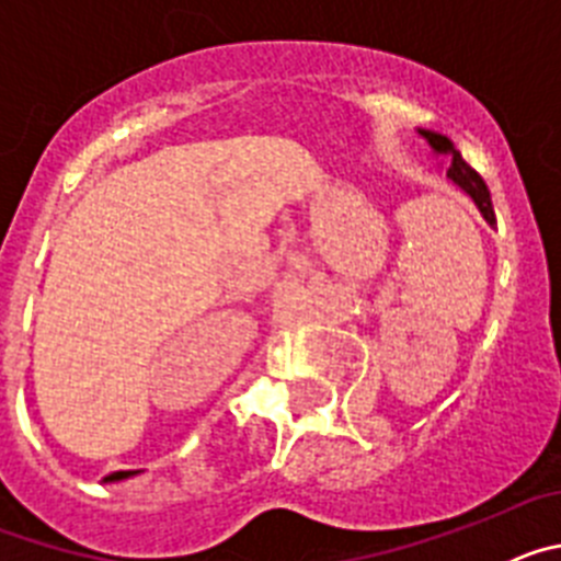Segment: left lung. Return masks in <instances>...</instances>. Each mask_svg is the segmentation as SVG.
Segmentation results:
<instances>
[{
	"mask_svg": "<svg viewBox=\"0 0 561 561\" xmlns=\"http://www.w3.org/2000/svg\"><path fill=\"white\" fill-rule=\"evenodd\" d=\"M421 134L427 137L430 146H433L435 151L453 153V162H449V168H447V176L460 187V191H466L469 196H472V202L478 205V210L483 213V219L489 221V225L492 227L497 225V216H494V207H492V193H489V187H485L483 176H480V173L463 160V157H460V151H455L453 142H449L447 137H440V134H433V131H421Z\"/></svg>",
	"mask_w": 561,
	"mask_h": 561,
	"instance_id": "obj_1",
	"label": "left lung"
}]
</instances>
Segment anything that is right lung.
Segmentation results:
<instances>
[{"label": "right lung", "instance_id": "obj_1", "mask_svg": "<svg viewBox=\"0 0 561 561\" xmlns=\"http://www.w3.org/2000/svg\"><path fill=\"white\" fill-rule=\"evenodd\" d=\"M128 474H134V472H114V474H108L106 480H123V478H128Z\"/></svg>", "mask_w": 561, "mask_h": 561}]
</instances>
